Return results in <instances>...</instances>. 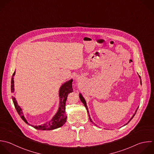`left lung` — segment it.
<instances>
[{"label":"left lung","mask_w":154,"mask_h":154,"mask_svg":"<svg viewBox=\"0 0 154 154\" xmlns=\"http://www.w3.org/2000/svg\"><path fill=\"white\" fill-rule=\"evenodd\" d=\"M139 76V78H140V84L141 85V78H140V76ZM79 98H80V100H81V101L83 103V104H84V106L85 107V108H86V109H87V112H88V116H89V120H90V121L91 122V123H94L93 122V120H92V119H91V117H90V114H89V111H88V106H87V103H86V101H85V99H84V97L82 96V94L80 93L79 94ZM138 107H137V109H136V111H135V113L133 114V116H132V117L129 120V121L128 122V123H126V124H125L124 125V126L125 125H127L131 120H132V119L134 117V116H135V113H136V112H137V110L138 109ZM94 125H95V123H94Z\"/></svg>","instance_id":"1"}]
</instances>
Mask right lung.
Returning a JSON list of instances; mask_svg holds the SVG:
<instances>
[{"label": "right lung", "mask_w": 154, "mask_h": 154, "mask_svg": "<svg viewBox=\"0 0 154 154\" xmlns=\"http://www.w3.org/2000/svg\"><path fill=\"white\" fill-rule=\"evenodd\" d=\"M16 71L14 72L12 78H11V90L12 93L14 92V76L15 75ZM72 82L73 79H71L69 81H66L64 84H63L59 90V97H60V104L59 107L57 112L56 114L53 116L52 119L45 123H43L40 125H33L28 122L26 118L24 116L22 109L21 107L18 105L17 102L15 98V97H12V99L15 106V108L22 118V119L28 125L32 126L33 128L39 129V130H52L57 128H58L62 126L64 123L66 122L67 116L66 115V102L67 100V97L68 94L70 93L73 92V88H72Z\"/></svg>", "instance_id": "1"}]
</instances>
